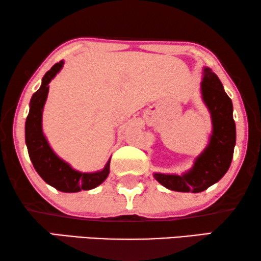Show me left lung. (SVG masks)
Instances as JSON below:
<instances>
[{"instance_id": "left-lung-1", "label": "left lung", "mask_w": 261, "mask_h": 261, "mask_svg": "<svg viewBox=\"0 0 261 261\" xmlns=\"http://www.w3.org/2000/svg\"><path fill=\"white\" fill-rule=\"evenodd\" d=\"M201 83L202 98L208 107L213 122L209 145L195 160L187 173H154V178L164 187L179 192H202L222 178L229 169L237 141L233 119V103L224 91L219 77L209 67L203 70Z\"/></svg>"}]
</instances>
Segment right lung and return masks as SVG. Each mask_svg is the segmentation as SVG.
I'll return each mask as SVG.
<instances>
[{
    "label": "right lung",
    "mask_w": 261,
    "mask_h": 261,
    "mask_svg": "<svg viewBox=\"0 0 261 261\" xmlns=\"http://www.w3.org/2000/svg\"><path fill=\"white\" fill-rule=\"evenodd\" d=\"M63 60L55 64L51 70L42 77L41 87L34 92L31 98L30 113H28L24 135L31 162L34 169L46 183L63 192H78L81 190H91L106 180L109 174L110 160L105 169L94 173H83L73 170L69 164L64 162L52 151L44 133H42L41 119L46 98L48 94V84L57 73L62 70Z\"/></svg>",
    "instance_id": "add662e5"
}]
</instances>
